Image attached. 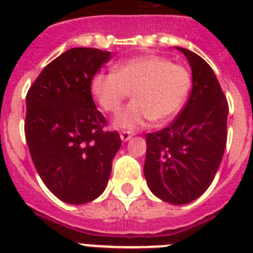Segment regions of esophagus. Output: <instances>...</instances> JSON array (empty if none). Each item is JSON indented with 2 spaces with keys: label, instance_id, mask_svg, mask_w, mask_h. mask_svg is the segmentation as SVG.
<instances>
[{
  "label": "esophagus",
  "instance_id": "obj_1",
  "mask_svg": "<svg viewBox=\"0 0 253 253\" xmlns=\"http://www.w3.org/2000/svg\"><path fill=\"white\" fill-rule=\"evenodd\" d=\"M119 136H121V139H122V142H127V140H130V139L132 138V134L128 132V131H122Z\"/></svg>",
  "mask_w": 253,
  "mask_h": 253
}]
</instances>
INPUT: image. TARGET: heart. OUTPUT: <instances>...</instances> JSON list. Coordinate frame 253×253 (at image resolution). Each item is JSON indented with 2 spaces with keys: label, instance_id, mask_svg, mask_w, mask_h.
<instances>
[{
  "label": "heart",
  "instance_id": "heart-1",
  "mask_svg": "<svg viewBox=\"0 0 253 253\" xmlns=\"http://www.w3.org/2000/svg\"><path fill=\"white\" fill-rule=\"evenodd\" d=\"M192 85L190 73L180 64L160 56H138L118 63L114 72L95 73L91 94L107 113L118 111L125 99L132 102L119 111L114 126L138 130L151 121L168 122L181 110Z\"/></svg>",
  "mask_w": 253,
  "mask_h": 253
}]
</instances>
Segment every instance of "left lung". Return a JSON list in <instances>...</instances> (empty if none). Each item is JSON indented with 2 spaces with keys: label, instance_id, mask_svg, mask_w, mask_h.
I'll return each mask as SVG.
<instances>
[{
  "label": "left lung",
  "instance_id": "1",
  "mask_svg": "<svg viewBox=\"0 0 253 253\" xmlns=\"http://www.w3.org/2000/svg\"><path fill=\"white\" fill-rule=\"evenodd\" d=\"M192 68V93L168 127L147 134L144 177L160 200L185 205L214 180L227 142L228 103L211 67L197 53L177 47Z\"/></svg>",
  "mask_w": 253,
  "mask_h": 253
}]
</instances>
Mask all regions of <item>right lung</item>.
Wrapping results in <instances>:
<instances>
[{"instance_id":"1","label":"right lung","mask_w":253,"mask_h":253,"mask_svg":"<svg viewBox=\"0 0 253 253\" xmlns=\"http://www.w3.org/2000/svg\"><path fill=\"white\" fill-rule=\"evenodd\" d=\"M110 59L109 51L77 47L61 53L26 95V142L45 186L71 205L103 193L122 140L106 131L94 105L90 81Z\"/></svg>"}]
</instances>
